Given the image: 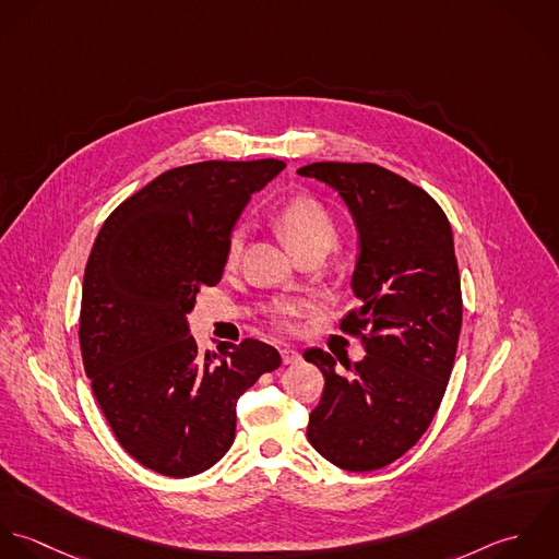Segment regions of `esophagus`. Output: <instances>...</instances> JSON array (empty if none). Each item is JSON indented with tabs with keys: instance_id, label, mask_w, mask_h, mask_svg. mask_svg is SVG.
Segmentation results:
<instances>
[{
	"instance_id": "esophagus-1",
	"label": "esophagus",
	"mask_w": 559,
	"mask_h": 559,
	"mask_svg": "<svg viewBox=\"0 0 559 559\" xmlns=\"http://www.w3.org/2000/svg\"><path fill=\"white\" fill-rule=\"evenodd\" d=\"M281 358H283L285 365H296V362L302 360V354L298 349H294V347H283L281 349Z\"/></svg>"
}]
</instances>
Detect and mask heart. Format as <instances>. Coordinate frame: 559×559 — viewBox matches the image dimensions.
Instances as JSON below:
<instances>
[{"mask_svg":"<svg viewBox=\"0 0 559 559\" xmlns=\"http://www.w3.org/2000/svg\"><path fill=\"white\" fill-rule=\"evenodd\" d=\"M276 228L287 239V243L294 248V252L300 257L309 250H329L336 241V223L333 214L311 197H298L285 203L276 214ZM246 230L243 226H235L226 241L224 261L228 267H233L243 250ZM311 305L307 300H276L270 305V318L276 326L285 331L296 329V320L302 318Z\"/></svg>","mask_w":559,"mask_h":559,"instance_id":"1","label":"heart"}]
</instances>
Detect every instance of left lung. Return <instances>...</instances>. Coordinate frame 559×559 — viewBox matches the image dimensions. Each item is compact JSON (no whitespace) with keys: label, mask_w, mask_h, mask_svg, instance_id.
<instances>
[{"label":"left lung","mask_w":559,"mask_h":559,"mask_svg":"<svg viewBox=\"0 0 559 559\" xmlns=\"http://www.w3.org/2000/svg\"><path fill=\"white\" fill-rule=\"evenodd\" d=\"M298 175L333 188L356 224L358 309L341 331L367 352L349 376L333 354L305 352L326 380L307 437L338 468L376 471L424 437L445 395L462 326L451 226L428 192L376 164L316 162Z\"/></svg>","instance_id":"left-lung-1"}]
</instances>
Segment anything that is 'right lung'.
Here are the masks:
<instances>
[{
	"label": "right lung",
	"mask_w": 559,
	"mask_h": 559,
	"mask_svg": "<svg viewBox=\"0 0 559 559\" xmlns=\"http://www.w3.org/2000/svg\"><path fill=\"white\" fill-rule=\"evenodd\" d=\"M278 159L201 162L162 173L120 203L91 250L80 345L116 441L146 468L192 477L235 439V406L281 354L257 338L201 354L188 313L221 283L226 241Z\"/></svg>",
	"instance_id": "right-lung-1"
}]
</instances>
